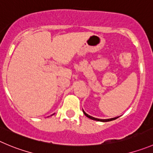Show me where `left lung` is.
Wrapping results in <instances>:
<instances>
[{"label":"left lung","mask_w":153,"mask_h":153,"mask_svg":"<svg viewBox=\"0 0 153 153\" xmlns=\"http://www.w3.org/2000/svg\"><path fill=\"white\" fill-rule=\"evenodd\" d=\"M82 111H83V113L85 114V116H87L88 118H89V119H92V120H95V121H99V122H104V123H105V122H110V121H113V120H115V119H117L118 117H115V118H112V119H97V118H94V117H92V116H89V115L87 114L86 113H85V111H84L83 110H82Z\"/></svg>","instance_id":"obj_1"}]
</instances>
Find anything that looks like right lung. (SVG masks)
<instances>
[{
    "instance_id": "right-lung-1",
    "label": "right lung",
    "mask_w": 153,
    "mask_h": 153,
    "mask_svg": "<svg viewBox=\"0 0 153 153\" xmlns=\"http://www.w3.org/2000/svg\"><path fill=\"white\" fill-rule=\"evenodd\" d=\"M52 115H53V114H52Z\"/></svg>"
}]
</instances>
